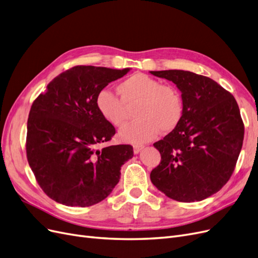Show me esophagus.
<instances>
[{
	"instance_id": "34e87169",
	"label": "esophagus",
	"mask_w": 258,
	"mask_h": 258,
	"mask_svg": "<svg viewBox=\"0 0 258 258\" xmlns=\"http://www.w3.org/2000/svg\"><path fill=\"white\" fill-rule=\"evenodd\" d=\"M142 150H143V146H142V145H135V146H134V153H135L136 155L139 154Z\"/></svg>"
}]
</instances>
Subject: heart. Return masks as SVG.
Masks as SVG:
<instances>
[{"mask_svg": "<svg viewBox=\"0 0 258 258\" xmlns=\"http://www.w3.org/2000/svg\"><path fill=\"white\" fill-rule=\"evenodd\" d=\"M120 99L108 90H101L96 99L100 115L108 123L121 127L127 121V107L136 108L138 119L119 131L123 142L140 144L152 141L158 136L174 130L184 112L179 91L143 73H136L117 85Z\"/></svg>", "mask_w": 258, "mask_h": 258, "instance_id": "b5f03b06", "label": "heart"}]
</instances>
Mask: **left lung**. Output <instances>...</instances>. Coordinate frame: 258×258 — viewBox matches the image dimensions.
I'll use <instances>...</instances> for the list:
<instances>
[{"label":"left lung","mask_w":258,"mask_h":258,"mask_svg":"<svg viewBox=\"0 0 258 258\" xmlns=\"http://www.w3.org/2000/svg\"><path fill=\"white\" fill-rule=\"evenodd\" d=\"M176 85L184 112L178 126L154 146L161 155L151 181L167 197L201 201L228 182L244 137L237 101L221 85L183 70L151 71Z\"/></svg>","instance_id":"8db88e82"}]
</instances>
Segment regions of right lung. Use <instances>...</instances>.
<instances>
[{
	"instance_id": "obj_1",
	"label": "right lung",
	"mask_w": 258,
	"mask_h": 258,
	"mask_svg": "<svg viewBox=\"0 0 258 258\" xmlns=\"http://www.w3.org/2000/svg\"><path fill=\"white\" fill-rule=\"evenodd\" d=\"M130 69L77 66L59 74L29 113L27 157L38 185L68 207L104 200L119 182L120 169L134 157L131 145L98 148L115 135L100 115L96 99Z\"/></svg>"
}]
</instances>
